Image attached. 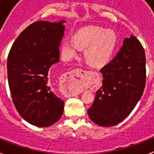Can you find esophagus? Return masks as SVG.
Masks as SVG:
<instances>
[{
	"mask_svg": "<svg viewBox=\"0 0 154 154\" xmlns=\"http://www.w3.org/2000/svg\"><path fill=\"white\" fill-rule=\"evenodd\" d=\"M85 76V71L79 69L72 70V72H70L69 77L65 80V85H67V88L69 92L70 90L74 89L76 85H79L80 84H82L84 81Z\"/></svg>",
	"mask_w": 154,
	"mask_h": 154,
	"instance_id": "34e87169",
	"label": "esophagus"
}]
</instances>
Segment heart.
I'll return each instance as SVG.
<instances>
[{
  "instance_id": "b5f03b06",
  "label": "heart",
  "mask_w": 154,
  "mask_h": 154,
  "mask_svg": "<svg viewBox=\"0 0 154 154\" xmlns=\"http://www.w3.org/2000/svg\"><path fill=\"white\" fill-rule=\"evenodd\" d=\"M117 37L112 31L97 26L80 29L74 35V41H63L61 49L64 57L69 60L79 49L85 50V60L92 66H101L107 63L115 50Z\"/></svg>"
}]
</instances>
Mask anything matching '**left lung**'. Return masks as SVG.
<instances>
[{"mask_svg": "<svg viewBox=\"0 0 154 154\" xmlns=\"http://www.w3.org/2000/svg\"><path fill=\"white\" fill-rule=\"evenodd\" d=\"M100 72L102 86L88 114L100 126H113L132 112L146 87V53L141 42L133 35L125 38L117 55Z\"/></svg>", "mask_w": 154, "mask_h": 154, "instance_id": "1", "label": "left lung"}]
</instances>
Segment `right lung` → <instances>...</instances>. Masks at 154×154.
<instances>
[{
  "label": "right lung",
  "mask_w": 154,
  "mask_h": 154,
  "mask_svg": "<svg viewBox=\"0 0 154 154\" xmlns=\"http://www.w3.org/2000/svg\"><path fill=\"white\" fill-rule=\"evenodd\" d=\"M65 22L32 23L20 32L8 53L7 72L13 104L35 126H50L64 111V101L53 91L48 74L59 61Z\"/></svg>",
  "instance_id": "right-lung-1"
}]
</instances>
